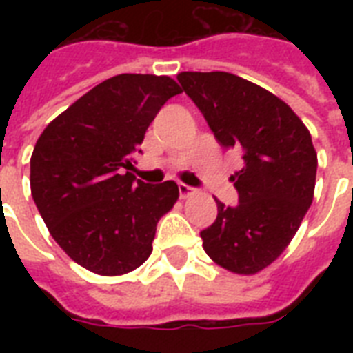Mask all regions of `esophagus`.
<instances>
[{
  "label": "esophagus",
  "mask_w": 353,
  "mask_h": 353,
  "mask_svg": "<svg viewBox=\"0 0 353 353\" xmlns=\"http://www.w3.org/2000/svg\"><path fill=\"white\" fill-rule=\"evenodd\" d=\"M177 188H179V196H181L183 199L188 198V196L194 192V188L188 187V185H185V183H179V187H177Z\"/></svg>",
  "instance_id": "1"
}]
</instances>
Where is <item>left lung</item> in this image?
<instances>
[{
    "label": "left lung",
    "mask_w": 353,
    "mask_h": 353,
    "mask_svg": "<svg viewBox=\"0 0 353 353\" xmlns=\"http://www.w3.org/2000/svg\"><path fill=\"white\" fill-rule=\"evenodd\" d=\"M223 148L241 154L231 176L238 205L216 199V221L201 231L203 249L218 265L254 274L282 254L313 201L317 152L304 122L284 101L223 71L177 74Z\"/></svg>",
    "instance_id": "8db88e82"
}]
</instances>
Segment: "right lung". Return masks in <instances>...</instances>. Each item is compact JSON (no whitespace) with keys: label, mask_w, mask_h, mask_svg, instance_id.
Instances as JSON below:
<instances>
[{"label":"right lung","mask_w":353,"mask_h":353,"mask_svg":"<svg viewBox=\"0 0 353 353\" xmlns=\"http://www.w3.org/2000/svg\"><path fill=\"white\" fill-rule=\"evenodd\" d=\"M170 77L117 74L47 124L30 157V192L47 229L71 260L117 276L148 260L155 227L179 198L174 181L130 174L132 154L168 99Z\"/></svg>","instance_id":"right-lung-1"}]
</instances>
